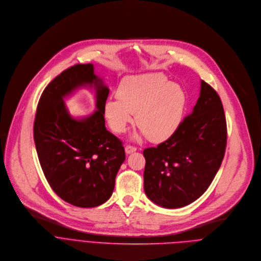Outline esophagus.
Instances as JSON below:
<instances>
[{"mask_svg": "<svg viewBox=\"0 0 261 261\" xmlns=\"http://www.w3.org/2000/svg\"><path fill=\"white\" fill-rule=\"evenodd\" d=\"M136 151H137V148L134 147V146L127 145V146L125 147V153H126V154H132V153H134V152H136Z\"/></svg>", "mask_w": 261, "mask_h": 261, "instance_id": "34e87169", "label": "esophagus"}]
</instances>
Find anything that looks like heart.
<instances>
[{"label": "heart", "instance_id": "1", "mask_svg": "<svg viewBox=\"0 0 261 261\" xmlns=\"http://www.w3.org/2000/svg\"><path fill=\"white\" fill-rule=\"evenodd\" d=\"M118 97L109 98L103 112L111 129L125 132L136 114L141 134L154 143L170 139L180 127L187 96L177 83L162 74H145L124 79L117 90Z\"/></svg>", "mask_w": 261, "mask_h": 261}]
</instances>
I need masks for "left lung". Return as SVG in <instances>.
Returning a JSON list of instances; mask_svg holds the SVG:
<instances>
[{
  "mask_svg": "<svg viewBox=\"0 0 261 261\" xmlns=\"http://www.w3.org/2000/svg\"><path fill=\"white\" fill-rule=\"evenodd\" d=\"M226 139L221 99L201 80L196 105L178 130L158 147L143 151L144 190L149 199L176 209L200 197L221 166Z\"/></svg>",
  "mask_w": 261,
  "mask_h": 261,
  "instance_id": "1",
  "label": "left lung"
}]
</instances>
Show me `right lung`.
Segmentation results:
<instances>
[{
  "mask_svg": "<svg viewBox=\"0 0 261 261\" xmlns=\"http://www.w3.org/2000/svg\"><path fill=\"white\" fill-rule=\"evenodd\" d=\"M97 90L95 113L76 120L63 98L81 87ZM109 88L92 64L75 65L52 80L38 102L34 140L45 178L65 201L93 207L113 193L115 178L125 160L122 142L107 130L103 107Z\"/></svg>",
  "mask_w": 261,
  "mask_h": 261,
  "instance_id": "add662e5",
  "label": "right lung"
}]
</instances>
